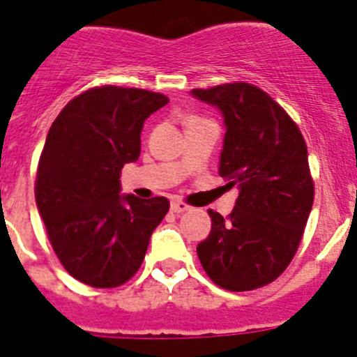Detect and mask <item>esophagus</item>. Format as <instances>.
Here are the masks:
<instances>
[{
    "label": "esophagus",
    "mask_w": 357,
    "mask_h": 357,
    "mask_svg": "<svg viewBox=\"0 0 357 357\" xmlns=\"http://www.w3.org/2000/svg\"><path fill=\"white\" fill-rule=\"evenodd\" d=\"M188 209H190V206L186 202H183V200H172V202H171L172 213L181 214V213H185V211H188Z\"/></svg>",
    "instance_id": "esophagus-1"
}]
</instances>
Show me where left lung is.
Returning a JSON list of instances; mask_svg holds the SVG:
<instances>
[{
	"instance_id": "8db88e82",
	"label": "left lung",
	"mask_w": 357,
	"mask_h": 357,
	"mask_svg": "<svg viewBox=\"0 0 357 357\" xmlns=\"http://www.w3.org/2000/svg\"><path fill=\"white\" fill-rule=\"evenodd\" d=\"M192 94L223 113L220 176L238 186L227 218L207 211L211 234L197 245V255L220 288L258 289L288 268L312 209L305 139L284 108L251 83L193 89Z\"/></svg>"
}]
</instances>
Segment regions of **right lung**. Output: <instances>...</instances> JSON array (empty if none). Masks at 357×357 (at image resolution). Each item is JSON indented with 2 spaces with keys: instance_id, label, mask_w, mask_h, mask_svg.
Wrapping results in <instances>:
<instances>
[{
  "instance_id": "obj_1",
  "label": "right lung",
  "mask_w": 357,
  "mask_h": 357,
  "mask_svg": "<svg viewBox=\"0 0 357 357\" xmlns=\"http://www.w3.org/2000/svg\"><path fill=\"white\" fill-rule=\"evenodd\" d=\"M167 102L144 89L94 86L48 130L34 197L59 261L83 284L105 289L132 279L167 214L165 197L120 195V171L139 158L144 120Z\"/></svg>"
}]
</instances>
